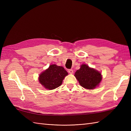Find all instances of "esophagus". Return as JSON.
Listing matches in <instances>:
<instances>
[{"label": "esophagus", "instance_id": "esophagus-1", "mask_svg": "<svg viewBox=\"0 0 131 131\" xmlns=\"http://www.w3.org/2000/svg\"><path fill=\"white\" fill-rule=\"evenodd\" d=\"M68 73H69V74H73V70H72V69H69L68 70Z\"/></svg>", "mask_w": 131, "mask_h": 131}]
</instances>
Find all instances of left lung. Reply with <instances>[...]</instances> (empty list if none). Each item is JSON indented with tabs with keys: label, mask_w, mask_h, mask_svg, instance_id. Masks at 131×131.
<instances>
[{
	"label": "left lung",
	"mask_w": 131,
	"mask_h": 131,
	"mask_svg": "<svg viewBox=\"0 0 131 131\" xmlns=\"http://www.w3.org/2000/svg\"><path fill=\"white\" fill-rule=\"evenodd\" d=\"M75 77L82 88L87 90H94L100 85L102 80V73L89 66L82 64L74 74Z\"/></svg>",
	"instance_id": "left-lung-1"
}]
</instances>
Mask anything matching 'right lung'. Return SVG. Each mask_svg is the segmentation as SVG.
<instances>
[{
	"instance_id": "obj_1",
	"label": "right lung",
	"mask_w": 131,
	"mask_h": 131,
	"mask_svg": "<svg viewBox=\"0 0 131 131\" xmlns=\"http://www.w3.org/2000/svg\"><path fill=\"white\" fill-rule=\"evenodd\" d=\"M68 75L63 67L51 64L39 75L38 80L45 89L52 90L60 86L63 79Z\"/></svg>"
}]
</instances>
